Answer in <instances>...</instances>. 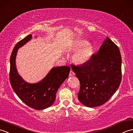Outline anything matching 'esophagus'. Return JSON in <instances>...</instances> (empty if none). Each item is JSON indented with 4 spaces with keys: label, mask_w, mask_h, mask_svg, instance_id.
<instances>
[{
    "label": "esophagus",
    "mask_w": 133,
    "mask_h": 133,
    "mask_svg": "<svg viewBox=\"0 0 133 133\" xmlns=\"http://www.w3.org/2000/svg\"><path fill=\"white\" fill-rule=\"evenodd\" d=\"M75 73L73 72V71L72 70H71L70 71V73H69V76H75Z\"/></svg>",
    "instance_id": "esophagus-1"
}]
</instances>
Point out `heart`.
<instances>
[{
  "instance_id": "obj_1",
  "label": "heart",
  "mask_w": 133,
  "mask_h": 133,
  "mask_svg": "<svg viewBox=\"0 0 133 133\" xmlns=\"http://www.w3.org/2000/svg\"><path fill=\"white\" fill-rule=\"evenodd\" d=\"M73 49L76 50L73 58L76 63L84 64L89 61L93 54L92 45L85 40H78L73 44Z\"/></svg>"
}]
</instances>
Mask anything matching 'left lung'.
Segmentation results:
<instances>
[{
    "mask_svg": "<svg viewBox=\"0 0 133 133\" xmlns=\"http://www.w3.org/2000/svg\"><path fill=\"white\" fill-rule=\"evenodd\" d=\"M121 63L119 48L107 37L89 61L79 66L71 64L80 82L79 102L89 108L107 102L119 87Z\"/></svg>",
    "mask_w": 133,
    "mask_h": 133,
    "instance_id": "left-lung-1",
    "label": "left lung"
}]
</instances>
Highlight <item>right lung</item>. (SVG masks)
I'll return each mask as SVG.
<instances>
[{
	"mask_svg": "<svg viewBox=\"0 0 133 133\" xmlns=\"http://www.w3.org/2000/svg\"><path fill=\"white\" fill-rule=\"evenodd\" d=\"M32 37L29 35L15 46L10 57V81L15 93L24 104L36 110H43L54 104L57 91L68 77L70 68L68 66L54 67L39 82L31 84L25 81L17 72L16 57L18 49Z\"/></svg>",
	"mask_w": 133,
	"mask_h": 133,
	"instance_id": "1",
	"label": "right lung"
}]
</instances>
